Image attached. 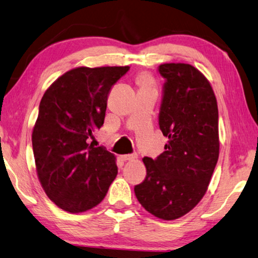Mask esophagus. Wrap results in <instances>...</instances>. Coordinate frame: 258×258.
Here are the masks:
<instances>
[{
	"mask_svg": "<svg viewBox=\"0 0 258 258\" xmlns=\"http://www.w3.org/2000/svg\"><path fill=\"white\" fill-rule=\"evenodd\" d=\"M121 159L123 160V161H133V160L137 159V154H125L122 155Z\"/></svg>",
	"mask_w": 258,
	"mask_h": 258,
	"instance_id": "esophagus-1",
	"label": "esophagus"
}]
</instances>
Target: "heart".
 I'll use <instances>...</instances> for the list:
<instances>
[{"label":"heart","mask_w":258,"mask_h":258,"mask_svg":"<svg viewBox=\"0 0 258 258\" xmlns=\"http://www.w3.org/2000/svg\"><path fill=\"white\" fill-rule=\"evenodd\" d=\"M137 83L141 88H146V87H153V80L147 73H139L137 75Z\"/></svg>","instance_id":"1"}]
</instances>
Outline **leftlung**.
<instances>
[{"mask_svg":"<svg viewBox=\"0 0 258 258\" xmlns=\"http://www.w3.org/2000/svg\"><path fill=\"white\" fill-rule=\"evenodd\" d=\"M166 79L159 125L168 137L157 159L145 157L146 177L135 194L147 212L172 221L199 204L219 155L218 108L207 78L189 64L159 66Z\"/></svg>","mask_w":258,"mask_h":258,"instance_id":"1","label":"left lung"}]
</instances>
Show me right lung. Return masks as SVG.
I'll list each match as a JSON object with an SVG mask.
<instances>
[{
    "instance_id": "1",
    "label": "right lung",
    "mask_w": 258,
    "mask_h": 258,
    "mask_svg": "<svg viewBox=\"0 0 258 258\" xmlns=\"http://www.w3.org/2000/svg\"><path fill=\"white\" fill-rule=\"evenodd\" d=\"M129 66L77 67L42 97L33 128L36 172L44 192L65 212H87L100 204L117 175L115 157L88 144L104 123L107 97Z\"/></svg>"
}]
</instances>
